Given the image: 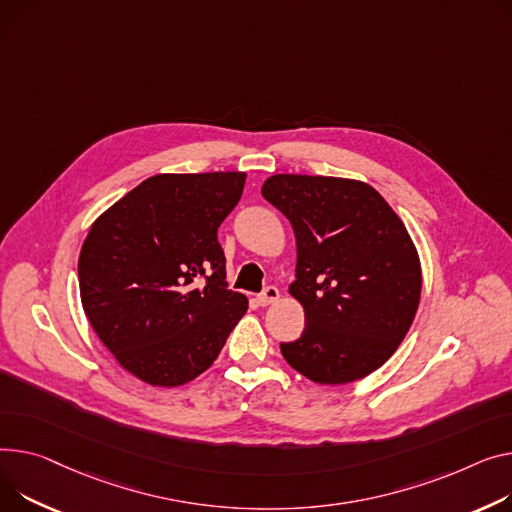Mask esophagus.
<instances>
[{"label":"esophagus","mask_w":512,"mask_h":512,"mask_svg":"<svg viewBox=\"0 0 512 512\" xmlns=\"http://www.w3.org/2000/svg\"><path fill=\"white\" fill-rule=\"evenodd\" d=\"M278 298H280V290H278L276 286H267V288L257 296V302H259V306H267V304H274Z\"/></svg>","instance_id":"obj_1"}]
</instances>
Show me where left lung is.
<instances>
[{"label":"left lung","mask_w":512,"mask_h":512,"mask_svg":"<svg viewBox=\"0 0 512 512\" xmlns=\"http://www.w3.org/2000/svg\"><path fill=\"white\" fill-rule=\"evenodd\" d=\"M261 195L292 224L304 331L280 344L286 362L319 385H346L383 366L416 317L420 257L399 216L362 181L269 177Z\"/></svg>","instance_id":"obj_1"}]
</instances>
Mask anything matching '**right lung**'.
Segmentation results:
<instances>
[{
	"label": "right lung",
	"mask_w": 512,
	"mask_h": 512,
	"mask_svg": "<svg viewBox=\"0 0 512 512\" xmlns=\"http://www.w3.org/2000/svg\"><path fill=\"white\" fill-rule=\"evenodd\" d=\"M245 173L156 175L90 226L78 259L84 313L117 362L179 387L218 358L249 300L228 290L218 228Z\"/></svg>",
	"instance_id": "1"
}]
</instances>
